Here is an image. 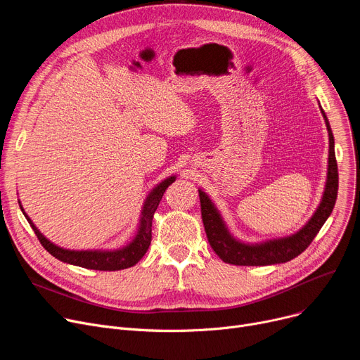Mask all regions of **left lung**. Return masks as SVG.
Masks as SVG:
<instances>
[{
	"label": "left lung",
	"mask_w": 360,
	"mask_h": 360,
	"mask_svg": "<svg viewBox=\"0 0 360 360\" xmlns=\"http://www.w3.org/2000/svg\"><path fill=\"white\" fill-rule=\"evenodd\" d=\"M326 120V125L328 129L330 137V155H328V175H327V185L321 201L319 207L316 209L315 214L311 220L292 236L274 239L264 243L257 245H247L238 242L231 236V233L226 229V226L214 209L210 198L205 195V193L198 191L200 194V204H201V217L202 224L205 229L207 239H209L210 247L219 255V258L233 266H271V264L288 262L304 252L319 229L323 228L326 220L330 217L334 204L337 200L338 191V169L335 160V151H334V137L327 120L326 112L321 109Z\"/></svg>",
	"instance_id": "8db88e82"
}]
</instances>
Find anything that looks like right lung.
Listing matches in <instances>:
<instances>
[{
    "mask_svg": "<svg viewBox=\"0 0 360 360\" xmlns=\"http://www.w3.org/2000/svg\"><path fill=\"white\" fill-rule=\"evenodd\" d=\"M175 181V176H170L165 179L160 185H158L153 193H151L143 207L141 212V221H140V229L136 236V239L132 240L128 247L118 250V251H68L64 248L56 247L52 242H49L39 231L34 228V224L32 220L27 217L25 210L20 209L27 219L29 224L32 226V229L34 231V235L39 239L42 243V247L55 258H58L63 262L72 264V266H79L83 269L89 270H99V271H117V270H124L129 269L144 257L147 252L150 242H151V221H153L155 212L158 209V205L163 197V193L166 191V188Z\"/></svg>",
    "mask_w": 360,
    "mask_h": 360,
    "instance_id": "add662e5",
    "label": "right lung"
}]
</instances>
